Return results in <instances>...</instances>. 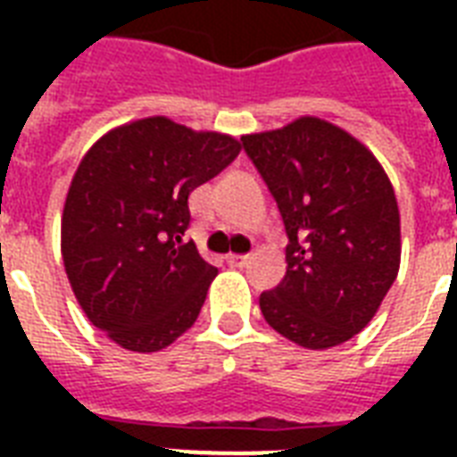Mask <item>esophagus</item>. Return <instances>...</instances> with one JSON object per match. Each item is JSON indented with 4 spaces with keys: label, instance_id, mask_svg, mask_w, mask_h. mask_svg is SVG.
Wrapping results in <instances>:
<instances>
[{
    "label": "esophagus",
    "instance_id": "obj_1",
    "mask_svg": "<svg viewBox=\"0 0 457 457\" xmlns=\"http://www.w3.org/2000/svg\"><path fill=\"white\" fill-rule=\"evenodd\" d=\"M228 265L229 268H244V265H249V256H242V253H228Z\"/></svg>",
    "mask_w": 457,
    "mask_h": 457
}]
</instances>
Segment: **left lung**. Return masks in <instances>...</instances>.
<instances>
[{
  "mask_svg": "<svg viewBox=\"0 0 457 457\" xmlns=\"http://www.w3.org/2000/svg\"><path fill=\"white\" fill-rule=\"evenodd\" d=\"M285 220L287 275L261 294L265 322L311 351L339 346L379 311L401 265L389 175L353 135L315 116L244 135Z\"/></svg>",
  "mask_w": 457,
  "mask_h": 457,
  "instance_id": "left-lung-1",
  "label": "left lung"
}]
</instances>
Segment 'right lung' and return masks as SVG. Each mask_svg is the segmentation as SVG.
Segmentation results:
<instances>
[{
	"instance_id": "add662e5",
	"label": "right lung",
	"mask_w": 457,
	"mask_h": 457,
	"mask_svg": "<svg viewBox=\"0 0 457 457\" xmlns=\"http://www.w3.org/2000/svg\"><path fill=\"white\" fill-rule=\"evenodd\" d=\"M242 152L239 139L165 116L118 125L82 156L61 215V256L89 322L154 353L196 322L213 278L185 244L189 194Z\"/></svg>"
}]
</instances>
